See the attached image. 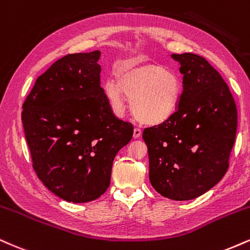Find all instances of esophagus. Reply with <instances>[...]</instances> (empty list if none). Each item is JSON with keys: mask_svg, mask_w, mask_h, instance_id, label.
Returning a JSON list of instances; mask_svg holds the SVG:
<instances>
[{"mask_svg": "<svg viewBox=\"0 0 250 250\" xmlns=\"http://www.w3.org/2000/svg\"><path fill=\"white\" fill-rule=\"evenodd\" d=\"M140 136H142V128L134 127V130H133V138H134V139H138V138H139Z\"/></svg>", "mask_w": 250, "mask_h": 250, "instance_id": "34e87169", "label": "esophagus"}]
</instances>
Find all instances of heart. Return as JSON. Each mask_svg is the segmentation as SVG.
Listing matches in <instances>:
<instances>
[{
  "label": "heart",
  "instance_id": "obj_1",
  "mask_svg": "<svg viewBox=\"0 0 250 250\" xmlns=\"http://www.w3.org/2000/svg\"><path fill=\"white\" fill-rule=\"evenodd\" d=\"M103 87L117 111L124 110L128 97L134 117L149 125L171 118L181 96L180 79L160 64H122L116 69V79L107 78Z\"/></svg>",
  "mask_w": 250,
  "mask_h": 250
}]
</instances>
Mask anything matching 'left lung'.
<instances>
[{
  "mask_svg": "<svg viewBox=\"0 0 250 250\" xmlns=\"http://www.w3.org/2000/svg\"><path fill=\"white\" fill-rule=\"evenodd\" d=\"M172 57L181 64L183 92L163 124L146 128L149 181L171 200H192L224 178L235 143L237 108L228 85L206 58Z\"/></svg>",
  "mask_w": 250,
  "mask_h": 250,
  "instance_id": "1",
  "label": "left lung"
}]
</instances>
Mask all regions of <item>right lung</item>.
<instances>
[{
    "mask_svg": "<svg viewBox=\"0 0 250 250\" xmlns=\"http://www.w3.org/2000/svg\"><path fill=\"white\" fill-rule=\"evenodd\" d=\"M98 50L69 54L36 79L22 123L38 179L63 200H96L110 186L116 154L133 125L114 116L101 86Z\"/></svg>",
    "mask_w": 250,
    "mask_h": 250,
    "instance_id": "obj_1",
    "label": "right lung"
}]
</instances>
